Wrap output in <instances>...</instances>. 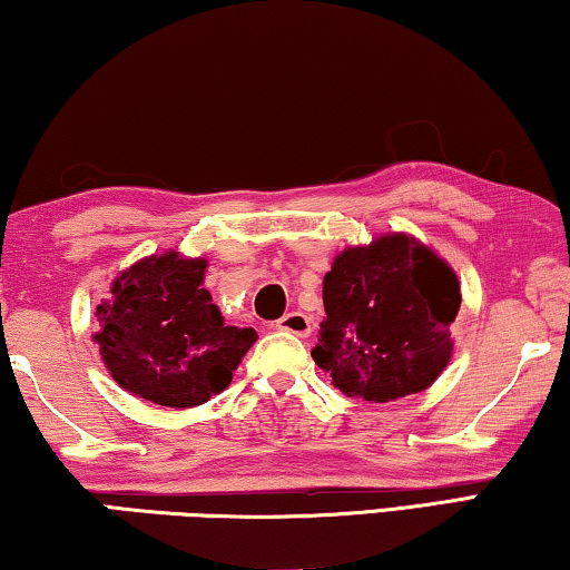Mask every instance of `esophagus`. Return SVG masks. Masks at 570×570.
Here are the masks:
<instances>
[{"label":"esophagus","instance_id":"obj_1","mask_svg":"<svg viewBox=\"0 0 570 570\" xmlns=\"http://www.w3.org/2000/svg\"><path fill=\"white\" fill-rule=\"evenodd\" d=\"M276 327H278V331L299 335V338H307V335L312 333V323H309V317L304 315V312H286V315L276 323Z\"/></svg>","mask_w":570,"mask_h":570}]
</instances>
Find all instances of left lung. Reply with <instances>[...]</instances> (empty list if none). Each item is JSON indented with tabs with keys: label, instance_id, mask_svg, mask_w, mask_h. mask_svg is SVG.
<instances>
[{
	"label": "left lung",
	"instance_id": "1",
	"mask_svg": "<svg viewBox=\"0 0 570 570\" xmlns=\"http://www.w3.org/2000/svg\"><path fill=\"white\" fill-rule=\"evenodd\" d=\"M460 302L454 271L413 237L348 247L323 278L325 320L312 358L348 397L413 395L449 364Z\"/></svg>",
	"mask_w": 570,
	"mask_h": 570
}]
</instances>
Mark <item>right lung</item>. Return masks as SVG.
I'll use <instances>...</instances> for the list:
<instances>
[{"instance_id":"add662e5","label":"right lung","mask_w":570,"mask_h":570,"mask_svg":"<svg viewBox=\"0 0 570 570\" xmlns=\"http://www.w3.org/2000/svg\"><path fill=\"white\" fill-rule=\"evenodd\" d=\"M204 258L151 255L124 271L98 307L102 362L124 390L167 407H194L232 382L253 327L224 325L204 284Z\"/></svg>"}]
</instances>
